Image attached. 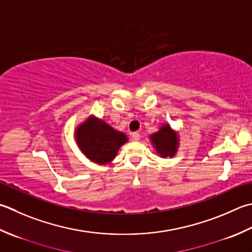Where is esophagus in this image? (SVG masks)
<instances>
[{"mask_svg": "<svg viewBox=\"0 0 252 252\" xmlns=\"http://www.w3.org/2000/svg\"><path fill=\"white\" fill-rule=\"evenodd\" d=\"M131 137H132L133 141H139L140 140V133L133 132L132 134H131Z\"/></svg>", "mask_w": 252, "mask_h": 252, "instance_id": "1", "label": "esophagus"}]
</instances>
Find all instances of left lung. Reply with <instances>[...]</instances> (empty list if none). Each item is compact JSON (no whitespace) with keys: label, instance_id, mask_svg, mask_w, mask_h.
I'll use <instances>...</instances> for the list:
<instances>
[{"label":"left lung","instance_id":"obj_1","mask_svg":"<svg viewBox=\"0 0 252 252\" xmlns=\"http://www.w3.org/2000/svg\"><path fill=\"white\" fill-rule=\"evenodd\" d=\"M152 145L156 153L162 158L174 157L179 147V134L170 126L169 123H164L159 130L150 135Z\"/></svg>","mask_w":252,"mask_h":252}]
</instances>
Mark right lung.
<instances>
[{"label":"right lung","mask_w":252,"mask_h":252,"mask_svg":"<svg viewBox=\"0 0 252 252\" xmlns=\"http://www.w3.org/2000/svg\"><path fill=\"white\" fill-rule=\"evenodd\" d=\"M74 139L83 154L99 165L111 162L120 147L129 140L125 133L95 116L88 117L77 126Z\"/></svg>","instance_id":"obj_1"}]
</instances>
